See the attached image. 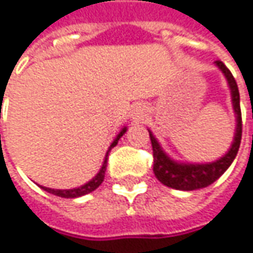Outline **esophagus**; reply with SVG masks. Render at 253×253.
I'll use <instances>...</instances> for the list:
<instances>
[{
  "instance_id": "obj_1",
  "label": "esophagus",
  "mask_w": 253,
  "mask_h": 253,
  "mask_svg": "<svg viewBox=\"0 0 253 253\" xmlns=\"http://www.w3.org/2000/svg\"><path fill=\"white\" fill-rule=\"evenodd\" d=\"M144 117V107L143 106H136L133 109V119L134 120H141Z\"/></svg>"
}]
</instances>
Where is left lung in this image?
Segmentation results:
<instances>
[{
  "label": "left lung",
  "mask_w": 253,
  "mask_h": 253,
  "mask_svg": "<svg viewBox=\"0 0 253 253\" xmlns=\"http://www.w3.org/2000/svg\"><path fill=\"white\" fill-rule=\"evenodd\" d=\"M215 66L225 76L230 90L232 106L236 117V128L233 134V141L229 150L219 157L215 162L209 163H189L177 162L171 159L160 146L155 134L149 130L152 147H153V171L157 180L168 187L176 190H196L202 187H208L216 182L225 171L228 170L232 162L238 155L241 139H242V116H241V103H239V90L232 73L222 61H215Z\"/></svg>",
  "instance_id": "1"
}]
</instances>
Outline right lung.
<instances>
[{
  "instance_id": "1",
  "label": "right lung",
  "mask_w": 253,
  "mask_h": 253,
  "mask_svg": "<svg viewBox=\"0 0 253 253\" xmlns=\"http://www.w3.org/2000/svg\"><path fill=\"white\" fill-rule=\"evenodd\" d=\"M127 127L125 126L122 130H120V133L116 136V139L113 140V143L110 144V147H109V150H107V153H106V157H104V162H103V165H101V168H100V170L97 173L96 176L91 179V180H88L87 183H84V185L79 186V187H74V189H51V187H45V186H41V189H44L45 192H48V193H52V195H55V196H60V198H67V199H74V198H80V196H84V195H87V193H91L93 190H96L98 186L103 183V180H104V174H106V168H107V159H109V153H110V150H112L113 147L119 143V139L126 133Z\"/></svg>"
}]
</instances>
